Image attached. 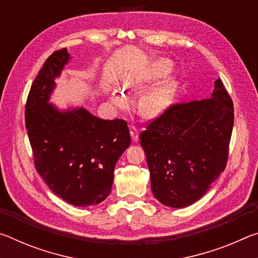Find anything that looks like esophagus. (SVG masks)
I'll use <instances>...</instances> for the list:
<instances>
[{"instance_id":"34e87169","label":"esophagus","mask_w":258,"mask_h":258,"mask_svg":"<svg viewBox=\"0 0 258 258\" xmlns=\"http://www.w3.org/2000/svg\"><path fill=\"white\" fill-rule=\"evenodd\" d=\"M130 133H131V137L134 140V141H137L138 140V135H139V130L135 127V126H131L130 127Z\"/></svg>"}]
</instances>
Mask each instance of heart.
I'll list each match as a JSON object with an SVG mask.
<instances>
[{"label":"heart","mask_w":258,"mask_h":258,"mask_svg":"<svg viewBox=\"0 0 258 258\" xmlns=\"http://www.w3.org/2000/svg\"><path fill=\"white\" fill-rule=\"evenodd\" d=\"M171 71V64L168 61L160 60L158 62L152 64L151 67L145 69V71L133 74L128 76L124 82V90L127 92H135L141 91L146 87L148 83L155 80L157 77L164 76ZM174 90H175V83L169 81L164 83L163 85L157 87L151 93L142 100L141 111L145 116L154 117L161 112L171 102ZM112 102L120 108L126 106V100L120 94H115L112 97Z\"/></svg>","instance_id":"heart-1"}]
</instances>
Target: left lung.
<instances>
[{"label": "left lung", "mask_w": 258, "mask_h": 258, "mask_svg": "<svg viewBox=\"0 0 258 258\" xmlns=\"http://www.w3.org/2000/svg\"><path fill=\"white\" fill-rule=\"evenodd\" d=\"M233 102L218 78L212 98L171 104L140 134L152 194L182 208L206 194L226 167Z\"/></svg>", "instance_id": "1"}]
</instances>
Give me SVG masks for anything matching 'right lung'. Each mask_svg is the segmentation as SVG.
I'll return each instance as SVG.
<instances>
[{
	"label": "right lung",
	"mask_w": 258,
	"mask_h": 258,
	"mask_svg": "<svg viewBox=\"0 0 258 258\" xmlns=\"http://www.w3.org/2000/svg\"><path fill=\"white\" fill-rule=\"evenodd\" d=\"M68 60L67 49L45 60L30 87L25 120L37 173L54 195L85 207L110 194L113 169L131 137L123 119H100L84 108L61 112L47 102Z\"/></svg>",
	"instance_id": "1"
}]
</instances>
